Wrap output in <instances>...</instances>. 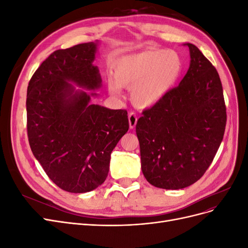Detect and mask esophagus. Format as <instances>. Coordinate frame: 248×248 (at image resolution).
<instances>
[{
    "label": "esophagus",
    "mask_w": 248,
    "mask_h": 248,
    "mask_svg": "<svg viewBox=\"0 0 248 248\" xmlns=\"http://www.w3.org/2000/svg\"><path fill=\"white\" fill-rule=\"evenodd\" d=\"M128 121H129V127L131 129H133L134 127H136L137 122H138V117H137L136 114H134V112H130L129 116H128Z\"/></svg>",
    "instance_id": "esophagus-1"
}]
</instances>
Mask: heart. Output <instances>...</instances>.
<instances>
[{
	"label": "heart",
	"instance_id": "obj_1",
	"mask_svg": "<svg viewBox=\"0 0 248 248\" xmlns=\"http://www.w3.org/2000/svg\"><path fill=\"white\" fill-rule=\"evenodd\" d=\"M183 71L177 51L148 49L122 57L114 67L115 80H108L110 95L121 96V88L131 89V101L139 108L155 107L170 94Z\"/></svg>",
	"mask_w": 248,
	"mask_h": 248
}]
</instances>
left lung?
Returning a JSON list of instances; mask_svg holds the SVG:
<instances>
[{
	"label": "left lung",
	"instance_id": "8db88e82",
	"mask_svg": "<svg viewBox=\"0 0 248 248\" xmlns=\"http://www.w3.org/2000/svg\"><path fill=\"white\" fill-rule=\"evenodd\" d=\"M189 68L178 87L137 123L141 170L163 189L197 182L213 161L223 139L227 108L218 72L202 51L185 43Z\"/></svg>",
	"mask_w": 248,
	"mask_h": 248
}]
</instances>
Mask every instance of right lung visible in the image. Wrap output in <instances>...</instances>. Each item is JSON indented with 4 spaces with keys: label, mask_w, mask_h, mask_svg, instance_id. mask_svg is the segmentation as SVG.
Returning a JSON list of instances; mask_svg holds the SVG:
<instances>
[{
    "label": "right lung",
    "mask_w": 248,
    "mask_h": 248,
    "mask_svg": "<svg viewBox=\"0 0 248 248\" xmlns=\"http://www.w3.org/2000/svg\"><path fill=\"white\" fill-rule=\"evenodd\" d=\"M98 41L58 49L29 82L27 129L35 158L60 188L89 192L108 177L110 154L129 128L125 109L91 104L101 87ZM75 84L73 85V84Z\"/></svg>",
    "instance_id": "obj_1"
}]
</instances>
